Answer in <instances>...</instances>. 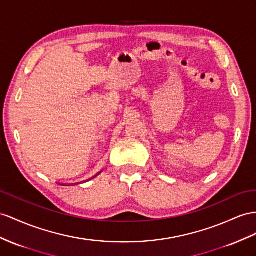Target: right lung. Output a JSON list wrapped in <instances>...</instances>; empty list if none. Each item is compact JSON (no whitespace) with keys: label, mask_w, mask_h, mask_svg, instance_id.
<instances>
[{"label":"right lung","mask_w":256,"mask_h":256,"mask_svg":"<svg viewBox=\"0 0 256 256\" xmlns=\"http://www.w3.org/2000/svg\"><path fill=\"white\" fill-rule=\"evenodd\" d=\"M96 176H97V175H96Z\"/></svg>","instance_id":"add662e5"}]
</instances>
